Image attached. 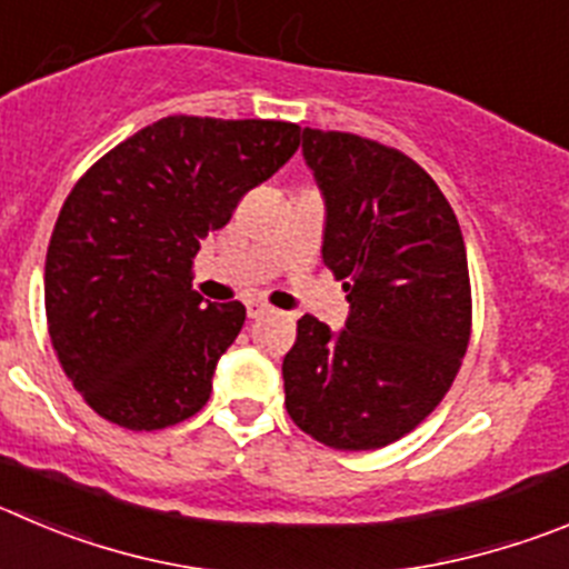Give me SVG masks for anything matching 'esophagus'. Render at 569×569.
Returning <instances> with one entry per match:
<instances>
[{"mask_svg": "<svg viewBox=\"0 0 569 569\" xmlns=\"http://www.w3.org/2000/svg\"><path fill=\"white\" fill-rule=\"evenodd\" d=\"M269 311V302H263V300H247V315L252 317H263Z\"/></svg>", "mask_w": 569, "mask_h": 569, "instance_id": "obj_1", "label": "esophagus"}]
</instances>
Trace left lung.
Returning a JSON list of instances; mask_svg holds the SVG:
<instances>
[{"label":"left lung","instance_id":"1","mask_svg":"<svg viewBox=\"0 0 569 569\" xmlns=\"http://www.w3.org/2000/svg\"><path fill=\"white\" fill-rule=\"evenodd\" d=\"M326 201L322 260L348 291L342 331L306 315L283 359L286 410L320 443L379 449L452 387L471 333L466 243L435 179L407 153L302 129Z\"/></svg>","mask_w":569,"mask_h":569}]
</instances>
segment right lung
I'll return each instance as SVG.
<instances>
[{
  "mask_svg": "<svg viewBox=\"0 0 569 569\" xmlns=\"http://www.w3.org/2000/svg\"><path fill=\"white\" fill-rule=\"evenodd\" d=\"M300 146L280 120L162 117L89 168L58 212L44 309L63 373L98 416L151 432L196 416L241 302H201L193 258Z\"/></svg>",
  "mask_w": 569,
  "mask_h": 569,
  "instance_id": "add662e5",
  "label": "right lung"
}]
</instances>
